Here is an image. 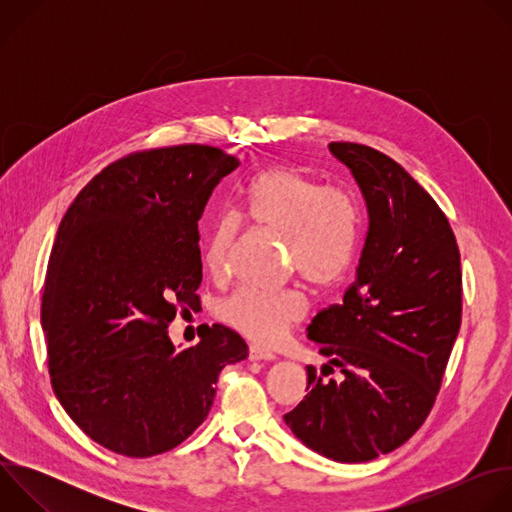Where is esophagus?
Segmentation results:
<instances>
[{
	"label": "esophagus",
	"mask_w": 512,
	"mask_h": 512,
	"mask_svg": "<svg viewBox=\"0 0 512 512\" xmlns=\"http://www.w3.org/2000/svg\"><path fill=\"white\" fill-rule=\"evenodd\" d=\"M249 358L255 360V362H259V360L271 362V360H275V354L269 352V350H265V348H261V346H257V344H251V346H249Z\"/></svg>",
	"instance_id": "1"
}]
</instances>
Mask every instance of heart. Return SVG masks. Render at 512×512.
I'll return each mask as SVG.
<instances>
[{
    "label": "heart",
    "instance_id": "1",
    "mask_svg": "<svg viewBox=\"0 0 512 512\" xmlns=\"http://www.w3.org/2000/svg\"><path fill=\"white\" fill-rule=\"evenodd\" d=\"M243 208L255 227L285 239L291 271L310 287L330 289L350 269L356 255V214L342 192L296 168L277 166L249 182ZM239 235L241 221L235 214L216 218L204 253L212 275L223 277L229 271ZM304 314L306 298L298 289L261 294L243 287L218 306L223 322L259 344H275Z\"/></svg>",
    "mask_w": 512,
    "mask_h": 512
}]
</instances>
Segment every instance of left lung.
Instances as JSON below:
<instances>
[{
  "label": "left lung",
  "mask_w": 512,
  "mask_h": 512,
  "mask_svg": "<svg viewBox=\"0 0 512 512\" xmlns=\"http://www.w3.org/2000/svg\"><path fill=\"white\" fill-rule=\"evenodd\" d=\"M328 148L369 225L342 304L308 326L330 360L306 367L308 395L283 419L310 450L358 464L403 446L429 415L462 322V269L446 214L395 160L360 143Z\"/></svg>",
  "instance_id": "1"
}]
</instances>
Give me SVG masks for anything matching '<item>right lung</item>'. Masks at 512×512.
Wrapping results in <instances>:
<instances>
[{
  "label": "right lung",
  "mask_w": 512,
  "mask_h": 512,
  "mask_svg": "<svg viewBox=\"0 0 512 512\" xmlns=\"http://www.w3.org/2000/svg\"><path fill=\"white\" fill-rule=\"evenodd\" d=\"M235 156L174 145L101 170L62 218L48 261L42 330L52 389L93 442L150 458L206 419L245 340L223 324L176 350L168 324L194 310L202 281L198 221Z\"/></svg>",
  "instance_id": "1"
}]
</instances>
